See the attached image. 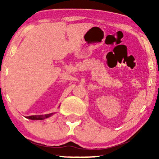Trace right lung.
Masks as SVG:
<instances>
[{
    "label": "right lung",
    "mask_w": 159,
    "mask_h": 159,
    "mask_svg": "<svg viewBox=\"0 0 159 159\" xmlns=\"http://www.w3.org/2000/svg\"><path fill=\"white\" fill-rule=\"evenodd\" d=\"M59 106H58V107H59ZM54 114H56V113H51V114H45V115H34V116H27V117H26V118H27V119H32V120H43V119H47V118H48V117H50V116H53Z\"/></svg>",
    "instance_id": "add662e5"
}]
</instances>
